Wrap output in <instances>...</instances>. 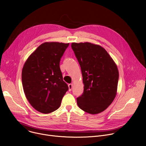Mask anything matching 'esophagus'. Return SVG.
Masks as SVG:
<instances>
[{"mask_svg": "<svg viewBox=\"0 0 146 146\" xmlns=\"http://www.w3.org/2000/svg\"><path fill=\"white\" fill-rule=\"evenodd\" d=\"M68 87H69V91H71L72 90V88H73V84H69L68 85Z\"/></svg>", "mask_w": 146, "mask_h": 146, "instance_id": "1", "label": "esophagus"}]
</instances>
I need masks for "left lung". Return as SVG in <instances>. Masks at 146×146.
Instances as JSON below:
<instances>
[{
    "mask_svg": "<svg viewBox=\"0 0 146 146\" xmlns=\"http://www.w3.org/2000/svg\"><path fill=\"white\" fill-rule=\"evenodd\" d=\"M72 48L81 67L84 92L77 98L78 107L95 114L106 110L114 100L119 73L106 50L91 43H72Z\"/></svg>",
    "mask_w": 146,
    "mask_h": 146,
    "instance_id": "1",
    "label": "left lung"
}]
</instances>
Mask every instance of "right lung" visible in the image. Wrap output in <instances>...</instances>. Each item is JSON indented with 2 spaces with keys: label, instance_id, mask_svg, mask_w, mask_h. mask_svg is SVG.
<instances>
[{
  "label": "right lung",
  "instance_id": "obj_1",
  "mask_svg": "<svg viewBox=\"0 0 146 146\" xmlns=\"http://www.w3.org/2000/svg\"><path fill=\"white\" fill-rule=\"evenodd\" d=\"M69 43L46 42L29 56L22 71V83L31 106L44 114L57 110L69 87L60 69V58Z\"/></svg>",
  "mask_w": 146,
  "mask_h": 146
}]
</instances>
